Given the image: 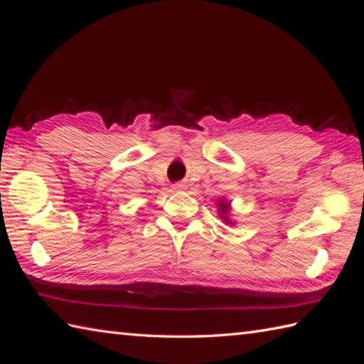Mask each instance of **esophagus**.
<instances>
[{
	"mask_svg": "<svg viewBox=\"0 0 364 364\" xmlns=\"http://www.w3.org/2000/svg\"><path fill=\"white\" fill-rule=\"evenodd\" d=\"M173 190H176V191L186 190V183H185V182H176V183L173 185Z\"/></svg>",
	"mask_w": 364,
	"mask_h": 364,
	"instance_id": "esophagus-1",
	"label": "esophagus"
}]
</instances>
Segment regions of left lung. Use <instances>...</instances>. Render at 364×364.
Segmentation results:
<instances>
[{
	"instance_id": "left-lung-1",
	"label": "left lung",
	"mask_w": 364,
	"mask_h": 364,
	"mask_svg": "<svg viewBox=\"0 0 364 364\" xmlns=\"http://www.w3.org/2000/svg\"><path fill=\"white\" fill-rule=\"evenodd\" d=\"M228 209H229L228 203H220V213L225 214V213H228ZM225 222H226V220H225Z\"/></svg>"
}]
</instances>
